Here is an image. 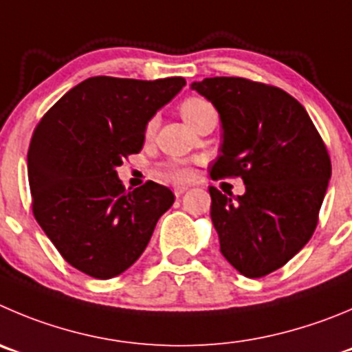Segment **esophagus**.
<instances>
[{
	"mask_svg": "<svg viewBox=\"0 0 352 352\" xmlns=\"http://www.w3.org/2000/svg\"><path fill=\"white\" fill-rule=\"evenodd\" d=\"M187 189H189L187 186H173V192H175V196H182Z\"/></svg>",
	"mask_w": 352,
	"mask_h": 352,
	"instance_id": "1",
	"label": "esophagus"
}]
</instances>
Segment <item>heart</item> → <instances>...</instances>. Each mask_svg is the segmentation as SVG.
I'll list each match as a JSON object with an SVG mask.
<instances>
[{"mask_svg":"<svg viewBox=\"0 0 352 352\" xmlns=\"http://www.w3.org/2000/svg\"><path fill=\"white\" fill-rule=\"evenodd\" d=\"M210 109H213V107L210 106L205 98H199V97H189L180 104V113H182L184 120H186L189 124L195 123L203 113H206V111ZM154 126H156V120L149 121V124H147V133H153ZM163 175L170 180H175V182H186V180H191L192 170L182 165H170L168 168L163 172Z\"/></svg>","mask_w":352,"mask_h":352,"instance_id":"b5f03b06","label":"heart"}]
</instances>
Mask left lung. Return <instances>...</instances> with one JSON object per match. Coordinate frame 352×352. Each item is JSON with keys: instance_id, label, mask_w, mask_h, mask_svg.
Segmentation results:
<instances>
[{"instance_id": "obj_1", "label": "left lung", "mask_w": 352, "mask_h": 352, "mask_svg": "<svg viewBox=\"0 0 352 352\" xmlns=\"http://www.w3.org/2000/svg\"><path fill=\"white\" fill-rule=\"evenodd\" d=\"M191 88L221 118V154L210 175L245 182L243 196L210 187L221 252L243 276L262 278L313 236L331 177L330 156L307 111L280 88L226 76Z\"/></svg>"}]
</instances>
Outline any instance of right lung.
Returning a JSON list of instances; mask_svg holds the SVG:
<instances>
[{"label":"right lung","mask_w":352,"mask_h":352,"mask_svg":"<svg viewBox=\"0 0 352 352\" xmlns=\"http://www.w3.org/2000/svg\"><path fill=\"white\" fill-rule=\"evenodd\" d=\"M184 87L179 76L88 78L36 126L28 153L32 213L72 267L109 280L146 250L175 196L153 180L126 192L116 168L142 149L147 123Z\"/></svg>","instance_id":"add662e5"}]
</instances>
